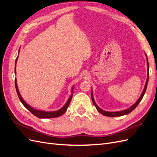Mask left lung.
<instances>
[{
    "instance_id": "8db88e82",
    "label": "left lung",
    "mask_w": 157,
    "mask_h": 157,
    "mask_svg": "<svg viewBox=\"0 0 157 157\" xmlns=\"http://www.w3.org/2000/svg\"><path fill=\"white\" fill-rule=\"evenodd\" d=\"M145 56H146V58H147V80H146V83H145V85L144 89L143 90V92H142L140 97L138 99H137V101L134 104V105H132L130 107L126 109H124V110H122V111H117V112H109V111H104V110H103V109H101L100 107H99L97 104L96 103V102H95V100L94 99V96H93V92H92V90L91 97H92V102L94 103V106L96 107V108L97 109V110L99 113H101L103 115L109 117H121V116L128 115V114H129L130 113H131L133 110H134V109L137 106V105H138V104L140 103V102L141 101V99H142V98H143L144 94L145 93V91H146L147 84H148V81H149V61H148V58H147V56L146 54H145Z\"/></svg>"
}]
</instances>
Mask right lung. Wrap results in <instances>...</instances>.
<instances>
[{
	"label": "right lung",
	"mask_w": 157,
	"mask_h": 157,
	"mask_svg": "<svg viewBox=\"0 0 157 157\" xmlns=\"http://www.w3.org/2000/svg\"><path fill=\"white\" fill-rule=\"evenodd\" d=\"M19 52H20V50H19ZM18 58V56L17 57V58L16 59V63H17V60ZM16 74V67H15V75ZM15 86H16V92L17 94V96L20 98V101L22 103V104L24 107L27 109L28 110H29L33 115L36 116L38 118H56V117H60L64 114L65 113V111H67V109L69 105V103L71 102V99H72L73 97V89L74 87L72 88V90H71V96L69 98L67 101L66 102V103L63 105V107H61L60 109L58 111H42V110H38V109H36L35 108H33L32 107H31L29 105H28V104L23 100V99L22 98L21 94L19 92V90L17 88V80L16 78H15Z\"/></svg>",
	"instance_id": "obj_1"
}]
</instances>
